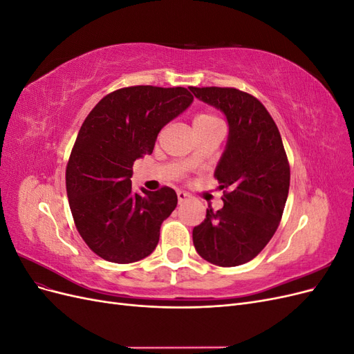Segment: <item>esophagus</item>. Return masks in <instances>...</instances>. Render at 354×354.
I'll return each mask as SVG.
<instances>
[{
	"instance_id": "1",
	"label": "esophagus",
	"mask_w": 354,
	"mask_h": 354,
	"mask_svg": "<svg viewBox=\"0 0 354 354\" xmlns=\"http://www.w3.org/2000/svg\"><path fill=\"white\" fill-rule=\"evenodd\" d=\"M177 198H178V203H183V202H186L187 199H189V195L186 194V192H177Z\"/></svg>"
}]
</instances>
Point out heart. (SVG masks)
Listing matches in <instances>:
<instances>
[{"mask_svg": "<svg viewBox=\"0 0 354 354\" xmlns=\"http://www.w3.org/2000/svg\"><path fill=\"white\" fill-rule=\"evenodd\" d=\"M220 122L221 121L218 120V118L211 112H199L194 118L195 130H202V128H207V127L216 125V124H220ZM190 162H192V158H190Z\"/></svg>", "mask_w": 354, "mask_h": 354, "instance_id": "b5f03b06", "label": "heart"}]
</instances>
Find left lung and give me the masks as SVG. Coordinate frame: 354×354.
Returning a JSON list of instances; mask_svg holds the SVG:
<instances>
[{
	"mask_svg": "<svg viewBox=\"0 0 354 354\" xmlns=\"http://www.w3.org/2000/svg\"><path fill=\"white\" fill-rule=\"evenodd\" d=\"M195 97L227 118L229 140L214 177L221 209H207L194 229L198 254L221 267L251 261L279 226L289 190L288 156L279 130L263 103L232 87H190Z\"/></svg>",
	"mask_w": 354,
	"mask_h": 354,
	"instance_id": "8db88e82",
	"label": "left lung"
}]
</instances>
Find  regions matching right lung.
<instances>
[{"label":"right lung","mask_w":354,"mask_h":354,"mask_svg":"<svg viewBox=\"0 0 354 354\" xmlns=\"http://www.w3.org/2000/svg\"><path fill=\"white\" fill-rule=\"evenodd\" d=\"M192 102L185 87L134 85L104 95L82 122L66 165V192L77 230L103 260L128 264L156 248L177 195L168 186L137 194L133 164L152 153L160 128Z\"/></svg>","instance_id":"1"}]
</instances>
